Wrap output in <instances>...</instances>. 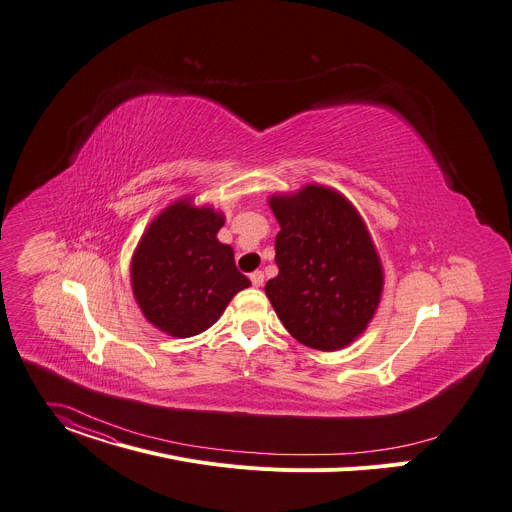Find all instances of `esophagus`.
Wrapping results in <instances>:
<instances>
[{
	"mask_svg": "<svg viewBox=\"0 0 512 512\" xmlns=\"http://www.w3.org/2000/svg\"><path fill=\"white\" fill-rule=\"evenodd\" d=\"M249 277H251V282H253V286H255V288L263 286V271H259V269H257V271H253Z\"/></svg>",
	"mask_w": 512,
	"mask_h": 512,
	"instance_id": "esophagus-1",
	"label": "esophagus"
}]
</instances>
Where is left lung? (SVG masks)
Instances as JSON below:
<instances>
[{
    "label": "left lung",
    "instance_id": "1",
    "mask_svg": "<svg viewBox=\"0 0 512 512\" xmlns=\"http://www.w3.org/2000/svg\"><path fill=\"white\" fill-rule=\"evenodd\" d=\"M280 232L265 294L288 333L318 351L351 345L374 318L384 269L357 208L337 190L308 183L269 196Z\"/></svg>",
    "mask_w": 512,
    "mask_h": 512
}]
</instances>
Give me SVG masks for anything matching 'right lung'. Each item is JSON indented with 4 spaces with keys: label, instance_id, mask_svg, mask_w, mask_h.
I'll return each mask as SVG.
<instances>
[{
    "label": "right lung",
    "instance_id": "right-lung-1",
    "mask_svg": "<svg viewBox=\"0 0 512 512\" xmlns=\"http://www.w3.org/2000/svg\"><path fill=\"white\" fill-rule=\"evenodd\" d=\"M224 214L179 198L147 226L130 261L134 300L155 329L185 339L210 329L251 282L216 239Z\"/></svg>",
    "mask_w": 512,
    "mask_h": 512
}]
</instances>
